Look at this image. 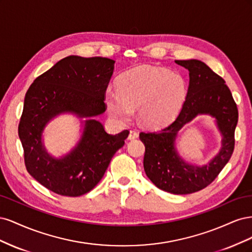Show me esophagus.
<instances>
[{
  "instance_id": "esophagus-1",
  "label": "esophagus",
  "mask_w": 252,
  "mask_h": 252,
  "mask_svg": "<svg viewBox=\"0 0 252 252\" xmlns=\"http://www.w3.org/2000/svg\"><path fill=\"white\" fill-rule=\"evenodd\" d=\"M136 138H139V132L134 130V129H131L130 131H129V135H128V140H134Z\"/></svg>"
}]
</instances>
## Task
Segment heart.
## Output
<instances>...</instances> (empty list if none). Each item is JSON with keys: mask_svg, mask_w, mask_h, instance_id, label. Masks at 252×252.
<instances>
[{"mask_svg": "<svg viewBox=\"0 0 252 252\" xmlns=\"http://www.w3.org/2000/svg\"><path fill=\"white\" fill-rule=\"evenodd\" d=\"M119 91L107 89L105 103L110 116L127 122L138 108L141 123L161 127L175 117L184 104L188 87L180 73L162 67L143 65L124 73L118 82Z\"/></svg>", "mask_w": 252, "mask_h": 252, "instance_id": "obj_1", "label": "heart"}]
</instances>
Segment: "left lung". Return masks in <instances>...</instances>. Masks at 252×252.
Instances as JSON below:
<instances>
[{"instance_id": "left-lung-1", "label": "left lung", "mask_w": 252, "mask_h": 252, "mask_svg": "<svg viewBox=\"0 0 252 252\" xmlns=\"http://www.w3.org/2000/svg\"><path fill=\"white\" fill-rule=\"evenodd\" d=\"M175 63L189 71L187 97L173 122L161 130L141 132L145 145L144 170L154 184L173 194L193 193L207 187L229 161L234 149V130L239 112L225 81L199 60H178ZM200 114L216 121L222 135L217 156L197 166L178 155L175 141L180 128Z\"/></svg>"}]
</instances>
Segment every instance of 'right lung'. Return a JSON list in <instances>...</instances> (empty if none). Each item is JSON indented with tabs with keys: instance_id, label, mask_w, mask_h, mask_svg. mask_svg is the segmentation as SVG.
Wrapping results in <instances>:
<instances>
[{
	"instance_id": "right-lung-1",
	"label": "right lung",
	"mask_w": 252,
	"mask_h": 252,
	"mask_svg": "<svg viewBox=\"0 0 252 252\" xmlns=\"http://www.w3.org/2000/svg\"><path fill=\"white\" fill-rule=\"evenodd\" d=\"M107 58L69 56L37 77L27 90L19 124L26 169L44 187L61 195L80 196L93 190L108 168L113 155L129 134L106 132L94 118L106 110L105 93L114 69ZM82 121L77 145L67 155L52 157L44 148L42 131L60 114Z\"/></svg>"
}]
</instances>
